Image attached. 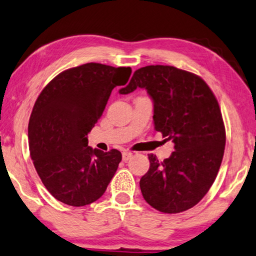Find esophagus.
<instances>
[{
  "mask_svg": "<svg viewBox=\"0 0 256 256\" xmlns=\"http://www.w3.org/2000/svg\"><path fill=\"white\" fill-rule=\"evenodd\" d=\"M132 156H133V154H132L131 152H123V161L124 162H128V160L132 158Z\"/></svg>",
  "mask_w": 256,
  "mask_h": 256,
  "instance_id": "obj_1",
  "label": "esophagus"
}]
</instances>
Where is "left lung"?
<instances>
[{
	"label": "left lung",
	"instance_id": "8db88e82",
	"mask_svg": "<svg viewBox=\"0 0 256 256\" xmlns=\"http://www.w3.org/2000/svg\"><path fill=\"white\" fill-rule=\"evenodd\" d=\"M147 90L154 101V125L174 152L150 166L140 179L144 199L156 210L177 214L202 200L215 182L226 148V128L217 98L207 82L192 72L170 66H148L133 74L120 90Z\"/></svg>",
	"mask_w": 256,
	"mask_h": 256
}]
</instances>
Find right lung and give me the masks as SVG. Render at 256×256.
Here are the masks:
<instances>
[{"label": "right lung", "instance_id": "obj_1", "mask_svg": "<svg viewBox=\"0 0 256 256\" xmlns=\"http://www.w3.org/2000/svg\"><path fill=\"white\" fill-rule=\"evenodd\" d=\"M131 72L128 66L86 63L60 72L38 96L28 122L30 154L56 200L82 207L104 196L122 154L93 150L87 134L112 90L125 85Z\"/></svg>", "mask_w": 256, "mask_h": 256}]
</instances>
